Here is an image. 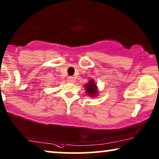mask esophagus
Masks as SVG:
<instances>
[{
    "label": "esophagus",
    "instance_id": "esophagus-1",
    "mask_svg": "<svg viewBox=\"0 0 159 159\" xmlns=\"http://www.w3.org/2000/svg\"><path fill=\"white\" fill-rule=\"evenodd\" d=\"M67 81H68L69 82H75V79H74L73 77H68V78H67Z\"/></svg>",
    "mask_w": 159,
    "mask_h": 159
}]
</instances>
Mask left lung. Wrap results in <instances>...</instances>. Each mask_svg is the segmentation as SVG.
<instances>
[{
	"instance_id": "1",
	"label": "left lung",
	"mask_w": 159,
	"mask_h": 159,
	"mask_svg": "<svg viewBox=\"0 0 159 159\" xmlns=\"http://www.w3.org/2000/svg\"><path fill=\"white\" fill-rule=\"evenodd\" d=\"M85 88L86 93H88L89 95L94 97L97 95L98 91L96 90V84L95 83L93 80H90V82H88V84H86Z\"/></svg>"
}]
</instances>
